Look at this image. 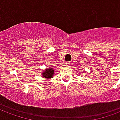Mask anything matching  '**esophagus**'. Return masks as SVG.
Returning a JSON list of instances; mask_svg holds the SVG:
<instances>
[{
	"label": "esophagus",
	"instance_id": "34e87169",
	"mask_svg": "<svg viewBox=\"0 0 120 120\" xmlns=\"http://www.w3.org/2000/svg\"><path fill=\"white\" fill-rule=\"evenodd\" d=\"M70 65V62H67V63H66V66H67V67H69Z\"/></svg>",
	"mask_w": 120,
	"mask_h": 120
}]
</instances>
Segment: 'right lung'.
<instances>
[{"label":"right lung","mask_w":120,"mask_h":120,"mask_svg":"<svg viewBox=\"0 0 120 120\" xmlns=\"http://www.w3.org/2000/svg\"><path fill=\"white\" fill-rule=\"evenodd\" d=\"M53 68H49V69H46L45 71H43V73H42L43 77H45V79L47 78H51L53 77Z\"/></svg>","instance_id":"right-lung-1"}]
</instances>
